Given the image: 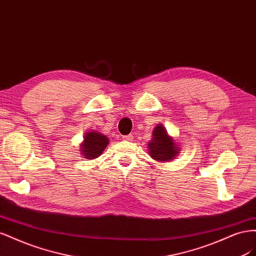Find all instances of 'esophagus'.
<instances>
[{"mask_svg":"<svg viewBox=\"0 0 256 256\" xmlns=\"http://www.w3.org/2000/svg\"><path fill=\"white\" fill-rule=\"evenodd\" d=\"M132 138H134V136H132V134H128V136H124V140L130 141V140H132Z\"/></svg>","mask_w":256,"mask_h":256,"instance_id":"obj_1","label":"esophagus"}]
</instances>
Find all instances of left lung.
I'll return each mask as SVG.
<instances>
[{"mask_svg": "<svg viewBox=\"0 0 256 256\" xmlns=\"http://www.w3.org/2000/svg\"><path fill=\"white\" fill-rule=\"evenodd\" d=\"M150 157L159 161H168L175 158L180 150L174 140L168 136L166 128L158 124L152 134V140L148 143Z\"/></svg>", "mask_w": 256, "mask_h": 256, "instance_id": "1", "label": "left lung"}]
</instances>
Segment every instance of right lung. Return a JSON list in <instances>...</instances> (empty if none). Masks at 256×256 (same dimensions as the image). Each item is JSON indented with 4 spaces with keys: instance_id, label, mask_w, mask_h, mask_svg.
<instances>
[{
    "instance_id": "right-lung-1",
    "label": "right lung",
    "mask_w": 256,
    "mask_h": 256,
    "mask_svg": "<svg viewBox=\"0 0 256 256\" xmlns=\"http://www.w3.org/2000/svg\"><path fill=\"white\" fill-rule=\"evenodd\" d=\"M109 143V138L106 136L96 132V131H90L84 136V142L81 146V152H83L84 158L94 159L99 154H102L106 146Z\"/></svg>"
}]
</instances>
